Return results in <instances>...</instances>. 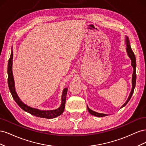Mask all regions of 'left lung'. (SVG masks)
Here are the masks:
<instances>
[{
    "instance_id": "1",
    "label": "left lung",
    "mask_w": 146,
    "mask_h": 146,
    "mask_svg": "<svg viewBox=\"0 0 146 146\" xmlns=\"http://www.w3.org/2000/svg\"><path fill=\"white\" fill-rule=\"evenodd\" d=\"M125 44H126V46H127V47H126V51H127L128 56H129V57L131 60V64L132 67H133V75H132V80H131L132 88H131V92H130V95L129 96V98H128L127 101L122 105V107H121V108H122L123 107H125V106L127 105V104L129 102V101L130 100L132 95H133V91H134L135 88V85H136V58H135V56L134 55V53H133V50H132V49L131 48L130 41H129V38H128L127 36H125ZM87 108H88V111H89V113L91 114H92V115H94L95 116H97V117H104V116H106L108 115V114H107L100 113L96 112L94 111H92V110L89 108V107H88V105H87Z\"/></svg>"
}]
</instances>
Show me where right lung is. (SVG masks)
Returning <instances> with one entry per match:
<instances>
[{
	"instance_id": "1",
	"label": "right lung",
	"mask_w": 146,
	"mask_h": 146,
	"mask_svg": "<svg viewBox=\"0 0 146 146\" xmlns=\"http://www.w3.org/2000/svg\"><path fill=\"white\" fill-rule=\"evenodd\" d=\"M13 47L11 48V52L10 59L8 60V84L9 90L10 91L11 94L13 99L15 100L17 104L19 107L24 110L25 111L27 112L33 116L42 117V118H47V119H52L56 117L60 116L62 114L64 110L65 103H66V98L67 95L68 88H65L63 90L62 96H61V104L60 107L55 110H42L38 108H35L33 107H29V106L25 104L20 99L18 95L17 94V92L15 89V84L14 78H13V70H12V66H13Z\"/></svg>"
}]
</instances>
